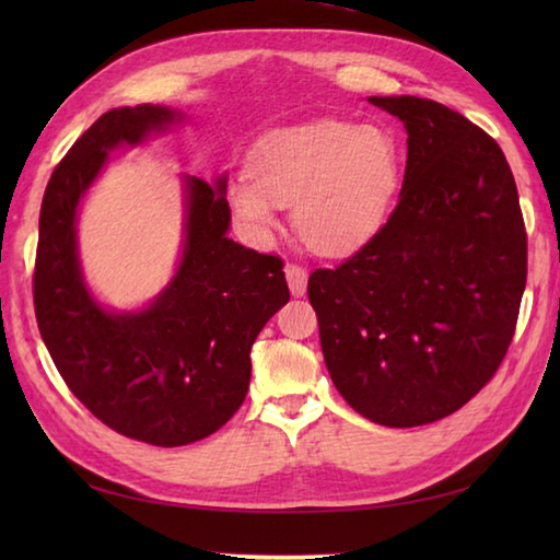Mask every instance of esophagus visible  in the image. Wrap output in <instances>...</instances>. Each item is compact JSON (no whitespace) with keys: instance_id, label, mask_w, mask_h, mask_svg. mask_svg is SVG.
I'll use <instances>...</instances> for the list:
<instances>
[{"instance_id":"esophagus-1","label":"esophagus","mask_w":560,"mask_h":560,"mask_svg":"<svg viewBox=\"0 0 560 560\" xmlns=\"http://www.w3.org/2000/svg\"><path fill=\"white\" fill-rule=\"evenodd\" d=\"M287 281H289V289L291 293L299 299V295H305L307 289V271L301 265H287Z\"/></svg>"}]
</instances>
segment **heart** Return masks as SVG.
I'll return each mask as SVG.
<instances>
[{
    "mask_svg": "<svg viewBox=\"0 0 560 560\" xmlns=\"http://www.w3.org/2000/svg\"><path fill=\"white\" fill-rule=\"evenodd\" d=\"M401 183L404 151L392 129L323 117L261 137L249 177L231 180L225 199L255 237H269L279 207H293L305 245L347 255L383 231Z\"/></svg>",
    "mask_w": 560,
    "mask_h": 560,
    "instance_id": "heart-1",
    "label": "heart"
}]
</instances>
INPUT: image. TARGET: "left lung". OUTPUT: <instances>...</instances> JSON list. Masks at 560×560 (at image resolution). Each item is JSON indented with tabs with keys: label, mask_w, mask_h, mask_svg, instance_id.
Returning <instances> with one entry per match:
<instances>
[{
	"label": "left lung",
	"mask_w": 560,
	"mask_h": 560,
	"mask_svg": "<svg viewBox=\"0 0 560 560\" xmlns=\"http://www.w3.org/2000/svg\"><path fill=\"white\" fill-rule=\"evenodd\" d=\"M407 129L399 205L373 241L307 281L331 383L365 419H445L515 335L527 235L501 147L447 105L371 96Z\"/></svg>",
	"instance_id": "1"
}]
</instances>
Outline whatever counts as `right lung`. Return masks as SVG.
<instances>
[{"label":"right lung","mask_w":560,"mask_h":560,"mask_svg":"<svg viewBox=\"0 0 560 560\" xmlns=\"http://www.w3.org/2000/svg\"><path fill=\"white\" fill-rule=\"evenodd\" d=\"M185 122L168 105L101 115L47 183L33 301L40 337L67 387L113 431L159 447L211 435L249 387V349L289 303L283 261L229 237V177L183 175V245L171 281L149 303L115 311L96 299L79 257V213L110 151Z\"/></svg>","instance_id":"add662e5"}]
</instances>
